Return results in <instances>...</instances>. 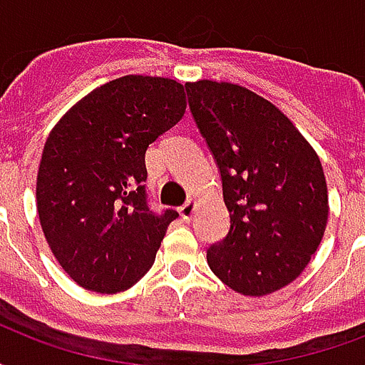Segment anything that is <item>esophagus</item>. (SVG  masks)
<instances>
[{"instance_id": "1", "label": "esophagus", "mask_w": 365, "mask_h": 365, "mask_svg": "<svg viewBox=\"0 0 365 365\" xmlns=\"http://www.w3.org/2000/svg\"><path fill=\"white\" fill-rule=\"evenodd\" d=\"M195 207H197V203H195L193 199H187V201L180 207V215H182L183 221H190L191 217H193V213H195Z\"/></svg>"}]
</instances>
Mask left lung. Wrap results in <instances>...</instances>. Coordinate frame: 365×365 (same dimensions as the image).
<instances>
[{
    "instance_id": "obj_1",
    "label": "left lung",
    "mask_w": 365,
    "mask_h": 365,
    "mask_svg": "<svg viewBox=\"0 0 365 365\" xmlns=\"http://www.w3.org/2000/svg\"><path fill=\"white\" fill-rule=\"evenodd\" d=\"M219 166L229 235L207 264L230 289L262 297L297 277L321 245L329 193L321 160L268 99L229 82L185 83Z\"/></svg>"
}]
</instances>
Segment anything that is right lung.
<instances>
[{
	"mask_svg": "<svg viewBox=\"0 0 365 365\" xmlns=\"http://www.w3.org/2000/svg\"><path fill=\"white\" fill-rule=\"evenodd\" d=\"M170 78L123 76L56 123L36 175V211L54 258L83 289L119 293L154 264L178 211L148 207V144L185 113Z\"/></svg>",
	"mask_w": 365,
	"mask_h": 365,
	"instance_id": "right-lung-1",
	"label": "right lung"
}]
</instances>
